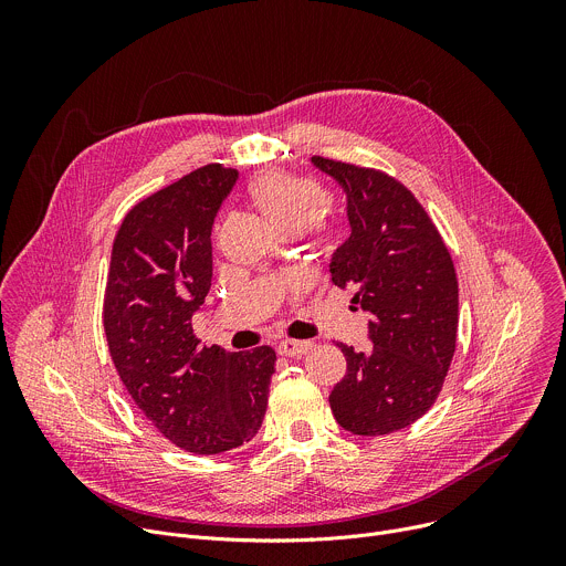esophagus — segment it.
Wrapping results in <instances>:
<instances>
[{"instance_id": "1", "label": "esophagus", "mask_w": 566, "mask_h": 566, "mask_svg": "<svg viewBox=\"0 0 566 566\" xmlns=\"http://www.w3.org/2000/svg\"><path fill=\"white\" fill-rule=\"evenodd\" d=\"M311 349V343L308 340H282L280 345H277V352L282 354V356H302V354H306Z\"/></svg>"}]
</instances>
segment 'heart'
I'll return each mask as SVG.
<instances>
[{
    "label": "heart",
    "mask_w": 566,
    "mask_h": 566,
    "mask_svg": "<svg viewBox=\"0 0 566 566\" xmlns=\"http://www.w3.org/2000/svg\"><path fill=\"white\" fill-rule=\"evenodd\" d=\"M249 197L264 212V217L284 234H293L297 230L322 228V219L317 210L325 203L322 190L289 172L269 170L251 179Z\"/></svg>",
    "instance_id": "b5f03b06"
}]
</instances>
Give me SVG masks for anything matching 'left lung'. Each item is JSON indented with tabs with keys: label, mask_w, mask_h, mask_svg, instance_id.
<instances>
[{
	"label": "left lung",
	"mask_w": 566,
	"mask_h": 566,
	"mask_svg": "<svg viewBox=\"0 0 566 566\" xmlns=\"http://www.w3.org/2000/svg\"><path fill=\"white\" fill-rule=\"evenodd\" d=\"M347 195L352 234L329 273L369 315V352L340 343L347 374L329 402L336 421L363 437L412 426L437 400L454 356L459 286L443 239L415 195L378 170L311 156Z\"/></svg>",
	"instance_id": "1"
}]
</instances>
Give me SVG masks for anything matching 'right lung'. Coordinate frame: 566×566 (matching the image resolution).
Here are the masks:
<instances>
[{"label": "right lung", "instance_id": "right-lung-1", "mask_svg": "<svg viewBox=\"0 0 566 566\" xmlns=\"http://www.w3.org/2000/svg\"><path fill=\"white\" fill-rule=\"evenodd\" d=\"M239 179L203 166L136 203L112 249L103 325L116 371L147 421L175 446L219 454L262 428L275 352L199 347L192 317L212 280L210 232Z\"/></svg>", "mask_w": 566, "mask_h": 566}]
</instances>
